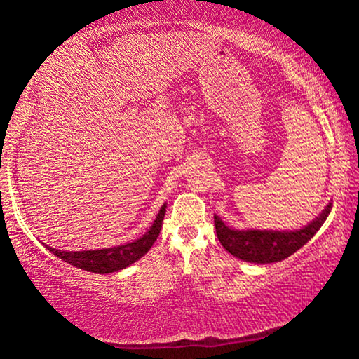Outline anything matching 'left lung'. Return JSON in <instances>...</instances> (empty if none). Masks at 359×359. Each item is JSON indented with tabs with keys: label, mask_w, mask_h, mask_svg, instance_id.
<instances>
[{
	"label": "left lung",
	"mask_w": 359,
	"mask_h": 359,
	"mask_svg": "<svg viewBox=\"0 0 359 359\" xmlns=\"http://www.w3.org/2000/svg\"><path fill=\"white\" fill-rule=\"evenodd\" d=\"M331 212V203L321 210V214L301 229L293 231H274V229H233L222 222V218L214 215L217 238L224 250L233 257L248 263H276L288 258L294 252L307 244L326 217Z\"/></svg>",
	"instance_id": "1"
}]
</instances>
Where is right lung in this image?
I'll use <instances>...</instances> for the list:
<instances>
[{
  "instance_id": "1",
  "label": "right lung",
  "mask_w": 359,
  "mask_h": 359,
  "mask_svg": "<svg viewBox=\"0 0 359 359\" xmlns=\"http://www.w3.org/2000/svg\"><path fill=\"white\" fill-rule=\"evenodd\" d=\"M165 212L166 204H163L147 233L142 234L141 238L136 241L126 242V244L109 248H100V250L82 252L57 250V248L48 245H46V248L60 259H63L65 263L76 266L79 269L95 272V274H111V272L121 271L125 269V267L131 266L133 263H136L139 258H142L144 255L150 250V247L154 245V242L156 241L158 236H160Z\"/></svg>"
}]
</instances>
